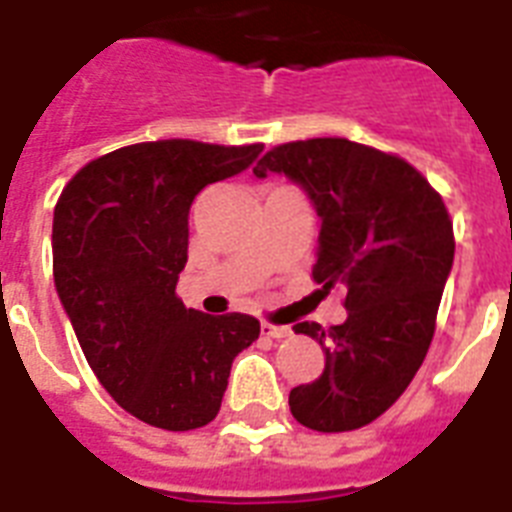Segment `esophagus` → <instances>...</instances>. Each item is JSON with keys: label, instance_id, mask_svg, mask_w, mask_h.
<instances>
[{"label": "esophagus", "instance_id": "obj_1", "mask_svg": "<svg viewBox=\"0 0 512 512\" xmlns=\"http://www.w3.org/2000/svg\"><path fill=\"white\" fill-rule=\"evenodd\" d=\"M261 333L269 335V338H277V341H280V338H288L290 327L288 325H269V322H264V325H261Z\"/></svg>", "mask_w": 512, "mask_h": 512}]
</instances>
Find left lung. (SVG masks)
<instances>
[{"mask_svg": "<svg viewBox=\"0 0 512 512\" xmlns=\"http://www.w3.org/2000/svg\"><path fill=\"white\" fill-rule=\"evenodd\" d=\"M253 174L285 177L320 216L314 280L346 285V320L298 322L325 351V372L290 391V412L322 433L354 431L410 386L431 346L455 261L444 200L407 161L338 137L269 150Z\"/></svg>", "mask_w": 512, "mask_h": 512, "instance_id": "left-lung-1", "label": "left lung"}]
</instances>
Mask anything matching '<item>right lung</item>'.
I'll return each instance as SVG.
<instances>
[{"label":"right lung","instance_id":"add662e5","mask_svg":"<svg viewBox=\"0 0 512 512\" xmlns=\"http://www.w3.org/2000/svg\"><path fill=\"white\" fill-rule=\"evenodd\" d=\"M261 150L192 140L129 145L87 163L57 200L60 304L102 388L142 423L163 431L211 423L232 359L259 338V320L187 309L174 290L195 195L248 169Z\"/></svg>","mask_w":512,"mask_h":512}]
</instances>
